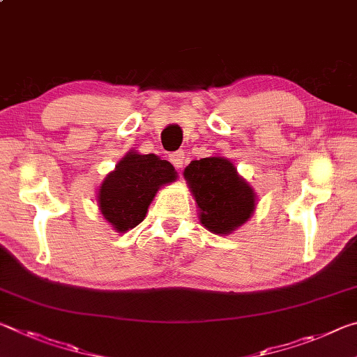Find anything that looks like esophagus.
Masks as SVG:
<instances>
[{
    "label": "esophagus",
    "instance_id": "34e87169",
    "mask_svg": "<svg viewBox=\"0 0 357 357\" xmlns=\"http://www.w3.org/2000/svg\"><path fill=\"white\" fill-rule=\"evenodd\" d=\"M170 160H172V164L178 168V170H181V168L184 167V164H185V159H184V153H174V154H172L170 155Z\"/></svg>",
    "mask_w": 357,
    "mask_h": 357
}]
</instances>
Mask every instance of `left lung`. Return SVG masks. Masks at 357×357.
Instances as JSON below:
<instances>
[{"label": "left lung", "instance_id": "8db88e82", "mask_svg": "<svg viewBox=\"0 0 357 357\" xmlns=\"http://www.w3.org/2000/svg\"><path fill=\"white\" fill-rule=\"evenodd\" d=\"M184 178L200 208V222L211 233L227 236L255 211L257 193L225 157L192 160Z\"/></svg>", "mask_w": 357, "mask_h": 357}]
</instances>
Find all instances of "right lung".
<instances>
[{
	"mask_svg": "<svg viewBox=\"0 0 357 357\" xmlns=\"http://www.w3.org/2000/svg\"><path fill=\"white\" fill-rule=\"evenodd\" d=\"M174 179L176 172L170 162L130 151L99 187L100 213L113 229L126 233L143 222L157 190Z\"/></svg>",
	"mask_w": 357,
	"mask_h": 357,
	"instance_id": "add662e5",
	"label": "right lung"
}]
</instances>
